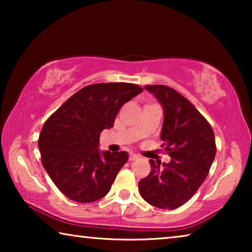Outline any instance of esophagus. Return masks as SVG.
Wrapping results in <instances>:
<instances>
[{
  "label": "esophagus",
  "instance_id": "esophagus-1",
  "mask_svg": "<svg viewBox=\"0 0 252 252\" xmlns=\"http://www.w3.org/2000/svg\"><path fill=\"white\" fill-rule=\"evenodd\" d=\"M139 158V156L138 155H135V153H130L129 155V160L130 161H134V160H136Z\"/></svg>",
  "mask_w": 252,
  "mask_h": 252
}]
</instances>
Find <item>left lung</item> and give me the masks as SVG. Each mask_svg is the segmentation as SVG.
Masks as SVG:
<instances>
[{"mask_svg": "<svg viewBox=\"0 0 252 252\" xmlns=\"http://www.w3.org/2000/svg\"><path fill=\"white\" fill-rule=\"evenodd\" d=\"M163 106L161 140L171 158L169 163L150 160L151 171L139 181V192L151 206L177 209L197 192L216 157L211 126L201 113L174 89L155 84L144 87Z\"/></svg>", "mask_w": 252, "mask_h": 252, "instance_id": "1", "label": "left lung"}]
</instances>
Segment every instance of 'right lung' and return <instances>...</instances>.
<instances>
[{"instance_id":"obj_1","label":"right lung","mask_w":252,"mask_h":252,"mask_svg":"<svg viewBox=\"0 0 252 252\" xmlns=\"http://www.w3.org/2000/svg\"><path fill=\"white\" fill-rule=\"evenodd\" d=\"M142 91L125 82L87 85L45 121L39 136L42 164L67 198L89 203L109 192L129 156L100 152V134L113 126L121 106Z\"/></svg>"}]
</instances>
